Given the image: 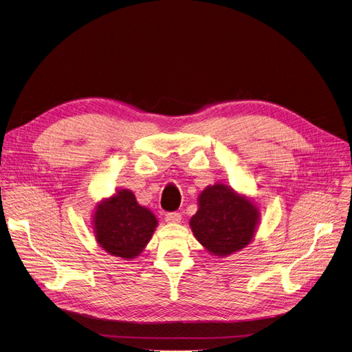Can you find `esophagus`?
<instances>
[{
  "mask_svg": "<svg viewBox=\"0 0 352 352\" xmlns=\"http://www.w3.org/2000/svg\"><path fill=\"white\" fill-rule=\"evenodd\" d=\"M165 221H166V223H171V224H178V223H181V214L179 212L165 214Z\"/></svg>",
  "mask_w": 352,
  "mask_h": 352,
  "instance_id": "34e87169",
  "label": "esophagus"
}]
</instances>
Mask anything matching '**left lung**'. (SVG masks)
<instances>
[{"instance_id":"left-lung-1","label":"left lung","mask_w":352,"mask_h":352,"mask_svg":"<svg viewBox=\"0 0 352 352\" xmlns=\"http://www.w3.org/2000/svg\"><path fill=\"white\" fill-rule=\"evenodd\" d=\"M260 223L254 202L226 184L208 186L198 197V211L190 227L198 243L217 256H228L245 248Z\"/></svg>"}]
</instances>
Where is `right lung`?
Here are the masks:
<instances>
[{"label": "right lung", "instance_id": "add662e5", "mask_svg": "<svg viewBox=\"0 0 352 352\" xmlns=\"http://www.w3.org/2000/svg\"><path fill=\"white\" fill-rule=\"evenodd\" d=\"M158 226L157 217L142 206L129 190L102 199L92 215L96 239L109 255L131 261L150 243Z\"/></svg>", "mask_w": 352, "mask_h": 352}]
</instances>
